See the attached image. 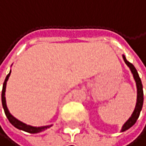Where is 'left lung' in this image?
Instances as JSON below:
<instances>
[{
  "label": "left lung",
  "mask_w": 146,
  "mask_h": 146,
  "mask_svg": "<svg viewBox=\"0 0 146 146\" xmlns=\"http://www.w3.org/2000/svg\"><path fill=\"white\" fill-rule=\"evenodd\" d=\"M122 57H123V60H124L125 63L127 65V66L130 68V70L132 72L133 78H134V80L136 82V86H137V103H136V106H135L134 111L132 114L131 117L127 121V122L123 125V127L121 128V132H124V131L129 129L131 127H133L135 124V122L137 121V120H138V118L139 116L140 111L142 110V107H143L144 92H143V86H142V83H141V80H140V78L139 76V74H138L136 68L134 67V66L132 63H130L129 61L127 60L124 54L122 55Z\"/></svg>",
  "instance_id": "obj_1"
}]
</instances>
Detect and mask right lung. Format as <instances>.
<instances>
[{"instance_id": "obj_1", "label": "right lung", "mask_w": 146, "mask_h": 146, "mask_svg": "<svg viewBox=\"0 0 146 146\" xmlns=\"http://www.w3.org/2000/svg\"><path fill=\"white\" fill-rule=\"evenodd\" d=\"M10 74H11V71L9 72V74L7 75L6 79H5V81L3 83V87H2V92H1V102H2V107H3V110L5 111V114H6V116L7 118L8 119V121H10V123L15 127L16 128L19 129V130H23L25 132H27V133H40L42 131H44L45 129L50 127L52 125L50 126H44V127H32V126H30V125H27L20 121H19L18 119H16L14 116H13L7 107V104H6V97H5V92H6V86H7V81L8 80V78L10 76Z\"/></svg>"}]
</instances>
